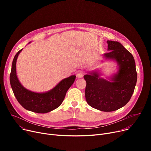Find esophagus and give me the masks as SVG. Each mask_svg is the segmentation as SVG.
Wrapping results in <instances>:
<instances>
[{
  "mask_svg": "<svg viewBox=\"0 0 151 151\" xmlns=\"http://www.w3.org/2000/svg\"><path fill=\"white\" fill-rule=\"evenodd\" d=\"M84 75V72L83 71H78L76 73V77L77 78H83Z\"/></svg>",
  "mask_w": 151,
  "mask_h": 151,
  "instance_id": "esophagus-1",
  "label": "esophagus"
}]
</instances>
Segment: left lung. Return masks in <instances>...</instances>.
Listing matches in <instances>:
<instances>
[{
    "instance_id": "obj_1",
    "label": "left lung",
    "mask_w": 151,
    "mask_h": 151,
    "mask_svg": "<svg viewBox=\"0 0 151 151\" xmlns=\"http://www.w3.org/2000/svg\"><path fill=\"white\" fill-rule=\"evenodd\" d=\"M105 57L116 60L119 65L117 74L109 82L96 73L84 76L86 81L85 97L91 107L101 111H114L130 100L137 81L135 62L132 54L117 42L108 41Z\"/></svg>"
}]
</instances>
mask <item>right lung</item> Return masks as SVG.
Here are the masks:
<instances>
[{"label":"right lung","instance_id":"add662e5","mask_svg":"<svg viewBox=\"0 0 151 151\" xmlns=\"http://www.w3.org/2000/svg\"><path fill=\"white\" fill-rule=\"evenodd\" d=\"M19 50L13 59L10 81L18 101L26 109L37 113H46L58 108L63 101L66 93L75 80V75L62 80L55 88L45 93H36L26 89L19 83L16 73V63Z\"/></svg>","mask_w":151,"mask_h":151}]
</instances>
